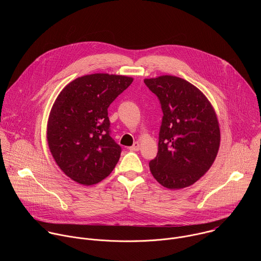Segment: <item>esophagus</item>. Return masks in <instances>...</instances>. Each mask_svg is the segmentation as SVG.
Returning a JSON list of instances; mask_svg holds the SVG:
<instances>
[{
	"label": "esophagus",
	"instance_id": "esophagus-1",
	"mask_svg": "<svg viewBox=\"0 0 261 261\" xmlns=\"http://www.w3.org/2000/svg\"><path fill=\"white\" fill-rule=\"evenodd\" d=\"M139 147H140V143L138 141H135L133 143L132 146H130V151H134V152H137L139 151Z\"/></svg>",
	"mask_w": 261,
	"mask_h": 261
}]
</instances>
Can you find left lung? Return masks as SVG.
Returning <instances> with one entry per match:
<instances>
[{"instance_id": "obj_1", "label": "left lung", "mask_w": 261, "mask_h": 261, "mask_svg": "<svg viewBox=\"0 0 261 261\" xmlns=\"http://www.w3.org/2000/svg\"><path fill=\"white\" fill-rule=\"evenodd\" d=\"M144 84L158 97L163 111L158 153L148 163L150 170L168 189L188 187L217 157L220 129L215 110L196 87L182 79L163 75Z\"/></svg>"}]
</instances>
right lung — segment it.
Here are the masks:
<instances>
[{"label":"right lung","instance_id":"right-lung-1","mask_svg":"<svg viewBox=\"0 0 261 261\" xmlns=\"http://www.w3.org/2000/svg\"><path fill=\"white\" fill-rule=\"evenodd\" d=\"M132 77L95 73L74 80L56 99L47 123L50 153L74 181L90 186L110 174L122 147L110 136L107 109Z\"/></svg>","mask_w":261,"mask_h":261}]
</instances>
